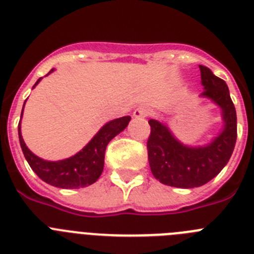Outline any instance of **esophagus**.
<instances>
[{
    "mask_svg": "<svg viewBox=\"0 0 254 254\" xmlns=\"http://www.w3.org/2000/svg\"><path fill=\"white\" fill-rule=\"evenodd\" d=\"M149 109L146 107H140L137 109H134L133 117L134 118H145V117L149 116Z\"/></svg>",
    "mask_w": 254,
    "mask_h": 254,
    "instance_id": "obj_1",
    "label": "esophagus"
}]
</instances>
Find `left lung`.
Segmentation results:
<instances>
[{
    "label": "left lung",
    "instance_id": "left-lung-1",
    "mask_svg": "<svg viewBox=\"0 0 254 254\" xmlns=\"http://www.w3.org/2000/svg\"><path fill=\"white\" fill-rule=\"evenodd\" d=\"M203 91L201 98L210 99L221 109L223 129L202 146L182 143L165 123L150 120L151 133L147 155L152 176L160 183L177 188H194L206 185L228 164L237 141V112L228 85L210 68L199 64Z\"/></svg>",
    "mask_w": 254,
    "mask_h": 254
}]
</instances>
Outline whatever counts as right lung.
<instances>
[{
  "label": "right lung",
  "instance_id": "obj_1",
  "mask_svg": "<svg viewBox=\"0 0 254 254\" xmlns=\"http://www.w3.org/2000/svg\"><path fill=\"white\" fill-rule=\"evenodd\" d=\"M52 71L53 69H51L49 73ZM40 80L42 77L35 82L33 87L37 86ZM22 112H24V107H22ZM129 121H131V117L126 116L105 123L84 149L80 150L71 158L64 159V160L48 161L33 154L24 142V138L21 136V125L19 123L20 146L31 169L46 183L53 187L66 188V190L86 187L95 183L102 176L103 169H104V154L107 145L112 138L116 137L117 134L121 133L128 126Z\"/></svg>",
  "mask_w": 254,
  "mask_h": 254
}]
</instances>
